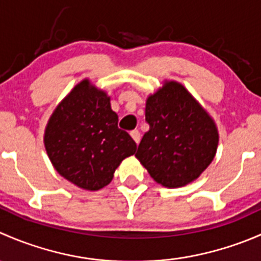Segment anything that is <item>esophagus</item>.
Here are the masks:
<instances>
[{
	"mask_svg": "<svg viewBox=\"0 0 261 261\" xmlns=\"http://www.w3.org/2000/svg\"><path fill=\"white\" fill-rule=\"evenodd\" d=\"M130 135H131V138L134 139V141H135L136 144H139V143H140L141 135H140V133H139V130H134V131H131V133H130Z\"/></svg>",
	"mask_w": 261,
	"mask_h": 261,
	"instance_id": "esophagus-1",
	"label": "esophagus"
}]
</instances>
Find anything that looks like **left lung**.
<instances>
[{
  "instance_id": "1",
  "label": "left lung",
  "mask_w": 261,
  "mask_h": 261,
  "mask_svg": "<svg viewBox=\"0 0 261 261\" xmlns=\"http://www.w3.org/2000/svg\"><path fill=\"white\" fill-rule=\"evenodd\" d=\"M149 131L135 156L156 183L186 186L211 164L218 133L208 114L177 82H167L146 101Z\"/></svg>"
}]
</instances>
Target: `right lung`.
I'll return each instance as SVG.
<instances>
[{
  "mask_svg": "<svg viewBox=\"0 0 261 261\" xmlns=\"http://www.w3.org/2000/svg\"><path fill=\"white\" fill-rule=\"evenodd\" d=\"M117 122L103 91L87 80L77 84L45 128V149L57 172L88 191L107 186L120 163L136 150L135 141Z\"/></svg>",
  "mask_w": 261,
  "mask_h": 261,
  "instance_id": "obj_1",
  "label": "right lung"
}]
</instances>
